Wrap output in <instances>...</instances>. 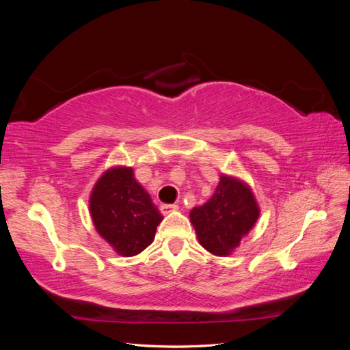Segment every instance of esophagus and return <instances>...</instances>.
Masks as SVG:
<instances>
[{
  "label": "esophagus",
  "instance_id": "esophagus-1",
  "mask_svg": "<svg viewBox=\"0 0 350 350\" xmlns=\"http://www.w3.org/2000/svg\"><path fill=\"white\" fill-rule=\"evenodd\" d=\"M161 210H162L163 215H167V213H171V211L178 210V206L176 204H162Z\"/></svg>",
  "mask_w": 350,
  "mask_h": 350
}]
</instances>
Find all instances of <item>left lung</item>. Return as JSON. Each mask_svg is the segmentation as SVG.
Here are the masks:
<instances>
[{
    "instance_id": "left-lung-1",
    "label": "left lung",
    "mask_w": 350,
    "mask_h": 350,
    "mask_svg": "<svg viewBox=\"0 0 350 350\" xmlns=\"http://www.w3.org/2000/svg\"><path fill=\"white\" fill-rule=\"evenodd\" d=\"M258 216L260 207L251 188L228 175H220L208 201L189 211L201 247L217 257L230 256Z\"/></svg>"
}]
</instances>
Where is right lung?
<instances>
[{"label":"right lung","mask_w":350,"mask_h":350,"mask_svg":"<svg viewBox=\"0 0 350 350\" xmlns=\"http://www.w3.org/2000/svg\"><path fill=\"white\" fill-rule=\"evenodd\" d=\"M90 216L99 235L124 257L150 245L163 216L135 181L133 167L108 169L90 194Z\"/></svg>","instance_id":"obj_1"}]
</instances>
